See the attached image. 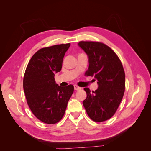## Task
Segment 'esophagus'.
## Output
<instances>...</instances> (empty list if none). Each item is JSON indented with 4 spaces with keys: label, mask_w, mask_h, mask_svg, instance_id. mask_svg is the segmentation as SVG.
Masks as SVG:
<instances>
[{
    "label": "esophagus",
    "mask_w": 151,
    "mask_h": 151,
    "mask_svg": "<svg viewBox=\"0 0 151 151\" xmlns=\"http://www.w3.org/2000/svg\"><path fill=\"white\" fill-rule=\"evenodd\" d=\"M74 89H75V90H76V91H78V90H81V88L78 87V86L75 85V86H74Z\"/></svg>",
    "instance_id": "1"
}]
</instances>
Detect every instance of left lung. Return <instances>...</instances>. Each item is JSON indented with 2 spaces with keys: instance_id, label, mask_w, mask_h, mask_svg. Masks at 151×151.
<instances>
[{
  "instance_id": "left-lung-1",
  "label": "left lung",
  "mask_w": 151,
  "mask_h": 151,
  "mask_svg": "<svg viewBox=\"0 0 151 151\" xmlns=\"http://www.w3.org/2000/svg\"><path fill=\"white\" fill-rule=\"evenodd\" d=\"M78 45L88 57L89 67L86 75L97 80L98 88L84 89L87 97L83 105L88 116L95 122L111 118L119 106L125 88V74L121 61L113 50L105 44L81 41Z\"/></svg>"
}]
</instances>
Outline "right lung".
Wrapping results in <instances>:
<instances>
[{"mask_svg":"<svg viewBox=\"0 0 151 151\" xmlns=\"http://www.w3.org/2000/svg\"><path fill=\"white\" fill-rule=\"evenodd\" d=\"M70 45L61 44L41 49L31 58L25 70L23 89L27 103L38 119L47 124L62 119L74 91L73 86L58 85L54 74L62 69Z\"/></svg>","mask_w":151,"mask_h":151,"instance_id":"1","label":"right lung"}]
</instances>
